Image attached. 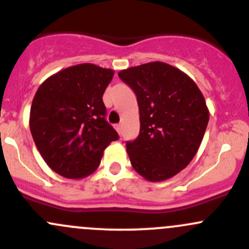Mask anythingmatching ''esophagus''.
Instances as JSON below:
<instances>
[{"mask_svg": "<svg viewBox=\"0 0 249 249\" xmlns=\"http://www.w3.org/2000/svg\"><path fill=\"white\" fill-rule=\"evenodd\" d=\"M115 129L117 131L118 134L122 133V124L121 123H118V124H115Z\"/></svg>", "mask_w": 249, "mask_h": 249, "instance_id": "obj_1", "label": "esophagus"}]
</instances>
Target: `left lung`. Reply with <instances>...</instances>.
<instances>
[{"label": "left lung", "instance_id": "obj_1", "mask_svg": "<svg viewBox=\"0 0 249 249\" xmlns=\"http://www.w3.org/2000/svg\"><path fill=\"white\" fill-rule=\"evenodd\" d=\"M118 77L139 106V136L127 143L132 166L146 181H166L199 149L209 122L204 96L189 75L160 61L122 70Z\"/></svg>", "mask_w": 249, "mask_h": 249}]
</instances>
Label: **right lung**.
<instances>
[{"label":"right lung","mask_w":249,"mask_h":249,"mask_svg":"<svg viewBox=\"0 0 249 249\" xmlns=\"http://www.w3.org/2000/svg\"><path fill=\"white\" fill-rule=\"evenodd\" d=\"M113 72L93 63L71 66L45 79L35 93L29 127L51 170L80 179L99 167L118 134L105 120L103 95Z\"/></svg>","instance_id":"add662e5"}]
</instances>
